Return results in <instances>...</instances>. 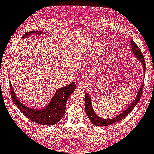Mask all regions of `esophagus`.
<instances>
[{
  "label": "esophagus",
  "instance_id": "34e87169",
  "mask_svg": "<svg viewBox=\"0 0 154 154\" xmlns=\"http://www.w3.org/2000/svg\"><path fill=\"white\" fill-rule=\"evenodd\" d=\"M85 83L83 81H80L77 83V86L79 88H83L85 87Z\"/></svg>",
  "mask_w": 154,
  "mask_h": 154
}]
</instances>
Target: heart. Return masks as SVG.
Returning <instances> with one entry per match:
<instances>
[{
	"mask_svg": "<svg viewBox=\"0 0 154 154\" xmlns=\"http://www.w3.org/2000/svg\"><path fill=\"white\" fill-rule=\"evenodd\" d=\"M94 51L95 52H99L101 51V48L100 46H97L96 48H94Z\"/></svg>",
	"mask_w": 154,
	"mask_h": 154,
	"instance_id": "b5f03b06",
	"label": "heart"
}]
</instances>
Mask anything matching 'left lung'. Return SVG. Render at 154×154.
I'll list each match as a JSON object with an SVG mask.
<instances>
[{
	"label": "left lung",
	"mask_w": 154,
	"mask_h": 154,
	"mask_svg": "<svg viewBox=\"0 0 154 154\" xmlns=\"http://www.w3.org/2000/svg\"><path fill=\"white\" fill-rule=\"evenodd\" d=\"M130 45H131L132 51L133 52L134 55H135L136 58L138 59V61L142 63V66L143 67V72H144L145 74V71H146V63H145V60L144 57H143V55L142 53V51H140V48H138V45L136 44L134 41L133 40H130ZM144 79V76H143V79ZM143 82L141 85V87L139 89L138 93L136 94V97L135 99L133 100L132 103L130 104V105L127 108V109L124 110L122 112H121L119 115H117L115 117L110 118V119H104V118H101L99 116H98L97 114L94 112L93 110V108L92 106V102H91V99L89 97V94H88L87 92L85 93V112L87 114L88 117L90 119L93 124L96 126H106L110 125V124H112L115 122H119L121 120H122L124 117H126L128 114H129L130 112H132V110L134 109V107L136 106V104L138 103L140 98L142 97V91H143Z\"/></svg>",
	"instance_id": "left-lung-1"
}]
</instances>
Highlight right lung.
Instances as JSON below:
<instances>
[{"label":"right lung","instance_id":"1","mask_svg":"<svg viewBox=\"0 0 154 154\" xmlns=\"http://www.w3.org/2000/svg\"><path fill=\"white\" fill-rule=\"evenodd\" d=\"M44 33V31H30L23 35L22 38H28L31 35L42 34ZM9 82L11 97L18 109L30 120L41 125L45 126L54 125L62 119L65 114V106L68 98L76 89V85L75 82L71 83L67 86L61 87L55 92L46 106L42 109H34L25 105L18 100L17 97L16 96L14 91L13 90L11 82V81Z\"/></svg>","mask_w":154,"mask_h":154}]
</instances>
